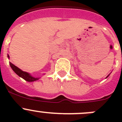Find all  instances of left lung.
<instances>
[{
    "label": "left lung",
    "mask_w": 122,
    "mask_h": 122,
    "mask_svg": "<svg viewBox=\"0 0 122 122\" xmlns=\"http://www.w3.org/2000/svg\"><path fill=\"white\" fill-rule=\"evenodd\" d=\"M110 74H111V73H110ZM109 75H107V77H106V78H107V77H108V76H109Z\"/></svg>",
    "instance_id": "obj_1"
}]
</instances>
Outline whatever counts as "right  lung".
<instances>
[{"label": "right lung", "mask_w": 122, "mask_h": 122, "mask_svg": "<svg viewBox=\"0 0 122 122\" xmlns=\"http://www.w3.org/2000/svg\"><path fill=\"white\" fill-rule=\"evenodd\" d=\"M7 57H8V59H10L9 55L8 54ZM10 65L11 69H12L14 71V72H15L17 75H18L19 77H22V79H24L26 81L33 82V81H35L38 80L39 79H40V77H33V76H32V75L30 74V73L21 70V69L19 68L18 67H17L16 66H15V65L13 64L12 63H11L10 62Z\"/></svg>", "instance_id": "right-lung-1"}]
</instances>
